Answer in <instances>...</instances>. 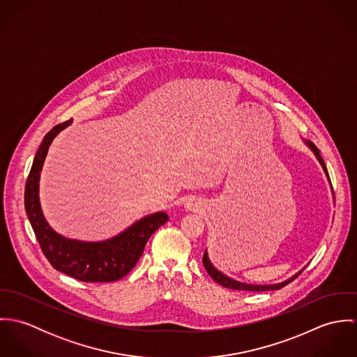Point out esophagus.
I'll use <instances>...</instances> for the list:
<instances>
[{
    "instance_id": "34e87169",
    "label": "esophagus",
    "mask_w": 357,
    "mask_h": 357,
    "mask_svg": "<svg viewBox=\"0 0 357 357\" xmlns=\"http://www.w3.org/2000/svg\"><path fill=\"white\" fill-rule=\"evenodd\" d=\"M185 208L187 210H192V211H198L201 208V206L198 204V202H195V201H188L185 204Z\"/></svg>"
}]
</instances>
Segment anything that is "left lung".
Wrapping results in <instances>:
<instances>
[{
  "label": "left lung",
  "instance_id": "left-lung-1",
  "mask_svg": "<svg viewBox=\"0 0 357 357\" xmlns=\"http://www.w3.org/2000/svg\"><path fill=\"white\" fill-rule=\"evenodd\" d=\"M306 144H307V146L310 147V150L314 153L316 158H317V160L320 162V165H321V167H323V170H324V173H326V176H327V178L330 180V177H328V172H327V167H326V163H324V160H323L321 155L319 153V150H317V149H316V146H314L313 143H310V142H306ZM330 183H331V181H330ZM333 194H334V192H333ZM202 261H204V269L207 271V273L210 275V278H211L214 282H217L218 284H221L222 287H227V289H232V290H246V291H268V290H279V289L284 287L286 284H289L290 282H293L296 278H298V276H300V273L304 271V269H303V271H300V272H298V273H296L293 278L287 279L286 282L278 283V284L255 286V284H248V283L236 282V280H234V279H231V278L225 276V275H224V273H221L220 271H217V269L213 266V264L210 262V259H208V257H207V252H206V250H204Z\"/></svg>",
  "mask_w": 357,
  "mask_h": 357
}]
</instances>
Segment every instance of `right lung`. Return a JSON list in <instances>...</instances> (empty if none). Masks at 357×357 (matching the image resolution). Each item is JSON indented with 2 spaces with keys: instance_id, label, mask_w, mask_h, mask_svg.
<instances>
[{
  "instance_id": "right-lung-1",
  "label": "right lung",
  "mask_w": 357,
  "mask_h": 357,
  "mask_svg": "<svg viewBox=\"0 0 357 357\" xmlns=\"http://www.w3.org/2000/svg\"><path fill=\"white\" fill-rule=\"evenodd\" d=\"M70 123L71 119L56 125L45 135L36 153L24 188L26 213L43 253L54 269L81 282H115L135 268L150 236L169 217L163 211L153 213L104 242H81L56 234L43 214L38 181L52 140Z\"/></svg>"
}]
</instances>
